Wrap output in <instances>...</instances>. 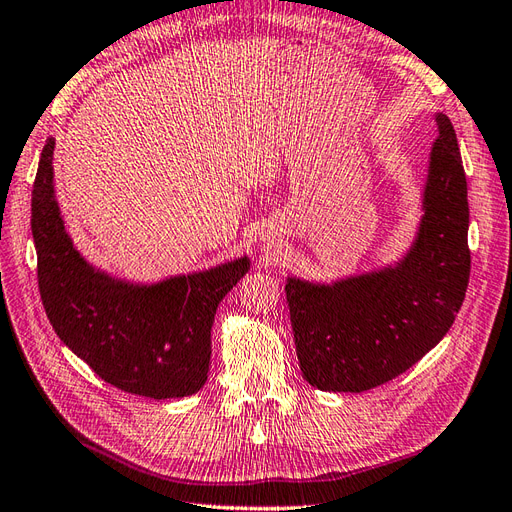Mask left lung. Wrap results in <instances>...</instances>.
I'll return each instance as SVG.
<instances>
[{
	"label": "left lung",
	"mask_w": 512,
	"mask_h": 512,
	"mask_svg": "<svg viewBox=\"0 0 512 512\" xmlns=\"http://www.w3.org/2000/svg\"><path fill=\"white\" fill-rule=\"evenodd\" d=\"M425 216L403 264L326 285L289 279L291 330L306 382L362 392L405 373L444 339L467 281V182L455 128L437 113Z\"/></svg>",
	"instance_id": "left-lung-1"
}]
</instances>
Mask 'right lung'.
Here are the masks:
<instances>
[{
	"mask_svg": "<svg viewBox=\"0 0 512 512\" xmlns=\"http://www.w3.org/2000/svg\"><path fill=\"white\" fill-rule=\"evenodd\" d=\"M53 148L32 191L38 289L53 330L107 384L150 399L195 394L208 379L214 313L248 272L236 259L208 272L137 287L96 272L72 248L53 197Z\"/></svg>",
	"mask_w": 512,
	"mask_h": 512,
	"instance_id": "add662e5",
	"label": "right lung"
}]
</instances>
